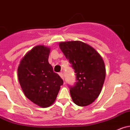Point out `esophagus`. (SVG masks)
Instances as JSON below:
<instances>
[{"mask_svg": "<svg viewBox=\"0 0 130 130\" xmlns=\"http://www.w3.org/2000/svg\"><path fill=\"white\" fill-rule=\"evenodd\" d=\"M59 76H60V77H61L62 79H64V75H63V73L62 72H60L59 73Z\"/></svg>", "mask_w": 130, "mask_h": 130, "instance_id": "34e87169", "label": "esophagus"}]
</instances>
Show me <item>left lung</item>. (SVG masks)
Instances as JSON below:
<instances>
[{"instance_id":"left-lung-1","label":"left lung","mask_w":130,"mask_h":130,"mask_svg":"<svg viewBox=\"0 0 130 130\" xmlns=\"http://www.w3.org/2000/svg\"><path fill=\"white\" fill-rule=\"evenodd\" d=\"M59 47L76 73V84L70 87L73 101L80 107L91 104L100 95L105 79L103 59L92 46L80 41L61 42Z\"/></svg>"}]
</instances>
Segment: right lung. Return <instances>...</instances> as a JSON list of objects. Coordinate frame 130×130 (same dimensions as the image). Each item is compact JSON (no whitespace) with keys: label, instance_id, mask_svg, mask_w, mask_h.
<instances>
[{"label":"right lung","instance_id":"obj_1","mask_svg":"<svg viewBox=\"0 0 130 130\" xmlns=\"http://www.w3.org/2000/svg\"><path fill=\"white\" fill-rule=\"evenodd\" d=\"M50 48L38 45L22 58L18 77L23 93L32 102L43 108L54 103L63 80L48 62Z\"/></svg>","mask_w":130,"mask_h":130}]
</instances>
